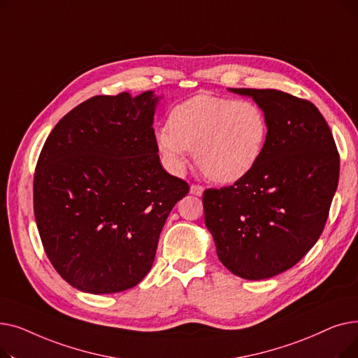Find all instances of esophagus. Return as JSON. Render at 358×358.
<instances>
[{
	"label": "esophagus",
	"instance_id": "obj_1",
	"mask_svg": "<svg viewBox=\"0 0 358 358\" xmlns=\"http://www.w3.org/2000/svg\"><path fill=\"white\" fill-rule=\"evenodd\" d=\"M203 192H204V189H203L201 185H199V184H193L190 187V194H193V196H201Z\"/></svg>",
	"mask_w": 358,
	"mask_h": 358
}]
</instances>
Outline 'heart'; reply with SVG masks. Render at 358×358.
Returning a JSON list of instances; mask_svg holds the SVG:
<instances>
[{
  "label": "heart",
  "mask_w": 358,
  "mask_h": 358,
  "mask_svg": "<svg viewBox=\"0 0 358 358\" xmlns=\"http://www.w3.org/2000/svg\"><path fill=\"white\" fill-rule=\"evenodd\" d=\"M168 124L157 131V143L168 165L178 171L194 149L201 173L223 184L252 171L268 135L266 113L257 103L208 94L176 106Z\"/></svg>",
  "instance_id": "b5f03b06"
}]
</instances>
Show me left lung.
I'll return each instance as SVG.
<instances>
[{"instance_id": "obj_1", "label": "left lung", "mask_w": 358, "mask_h": 358, "mask_svg": "<svg viewBox=\"0 0 358 358\" xmlns=\"http://www.w3.org/2000/svg\"><path fill=\"white\" fill-rule=\"evenodd\" d=\"M264 110L268 135L252 171L203 194L222 264L247 280L292 268L321 236L340 178V155L315 104L278 90L229 88Z\"/></svg>"}]
</instances>
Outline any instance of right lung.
Segmentation results:
<instances>
[{"mask_svg":"<svg viewBox=\"0 0 358 358\" xmlns=\"http://www.w3.org/2000/svg\"><path fill=\"white\" fill-rule=\"evenodd\" d=\"M158 100L152 91L92 97L58 122L37 159V229L55 270L81 292L136 286L169 212L190 190L159 162Z\"/></svg>","mask_w":358,"mask_h":358,"instance_id":"add662e5","label":"right lung"}]
</instances>
